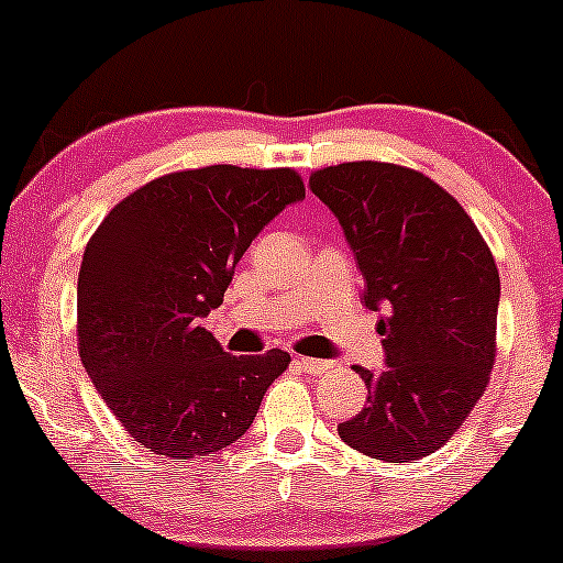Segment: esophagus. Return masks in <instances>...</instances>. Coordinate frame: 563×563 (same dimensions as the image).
Masks as SVG:
<instances>
[{
	"mask_svg": "<svg viewBox=\"0 0 563 563\" xmlns=\"http://www.w3.org/2000/svg\"><path fill=\"white\" fill-rule=\"evenodd\" d=\"M294 363L303 373H322V371H328V367H331L328 363H322V360H314V357H296Z\"/></svg>",
	"mask_w": 563,
	"mask_h": 563,
	"instance_id": "1",
	"label": "esophagus"
}]
</instances>
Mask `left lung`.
<instances>
[{
  "instance_id": "8db88e82",
  "label": "left lung",
  "mask_w": 563,
  "mask_h": 563,
  "mask_svg": "<svg viewBox=\"0 0 563 563\" xmlns=\"http://www.w3.org/2000/svg\"><path fill=\"white\" fill-rule=\"evenodd\" d=\"M309 190L344 230L365 307L384 312L386 367H354L367 405L339 437L378 461H418L461 429L495 365L493 251L463 206L416 169L352 161L314 172Z\"/></svg>"
}]
</instances>
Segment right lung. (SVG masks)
Returning <instances> with one entry per match:
<instances>
[{"label":"right lung","mask_w":563,"mask_h":563,"mask_svg":"<svg viewBox=\"0 0 563 563\" xmlns=\"http://www.w3.org/2000/svg\"><path fill=\"white\" fill-rule=\"evenodd\" d=\"M303 198L294 169L219 164L142 185L102 219L79 269V354L113 416L156 455L238 442L290 354H228L200 325L251 241Z\"/></svg>","instance_id":"right-lung-1"}]
</instances>
